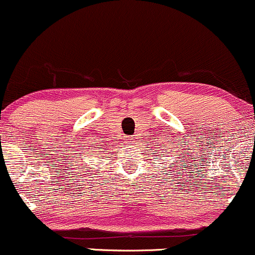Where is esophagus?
Listing matches in <instances>:
<instances>
[{"label":"esophagus","mask_w":255,"mask_h":255,"mask_svg":"<svg viewBox=\"0 0 255 255\" xmlns=\"http://www.w3.org/2000/svg\"><path fill=\"white\" fill-rule=\"evenodd\" d=\"M126 140H127L128 144H132V142L134 141V138H133V136H128V138L126 139Z\"/></svg>","instance_id":"1"}]
</instances>
